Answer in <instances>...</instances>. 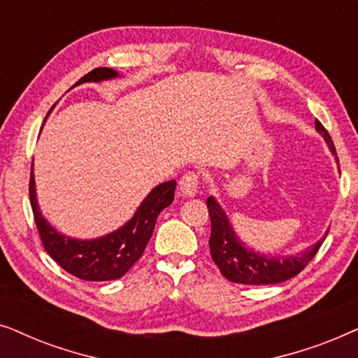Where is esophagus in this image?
<instances>
[{
  "instance_id": "34e87169",
  "label": "esophagus",
  "mask_w": 358,
  "mask_h": 358,
  "mask_svg": "<svg viewBox=\"0 0 358 358\" xmlns=\"http://www.w3.org/2000/svg\"><path fill=\"white\" fill-rule=\"evenodd\" d=\"M179 187L185 197H194L199 192L200 176L197 173H185L179 180Z\"/></svg>"
}]
</instances>
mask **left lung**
I'll use <instances>...</instances> for the list:
<instances>
[{"label":"left lung","mask_w":358,"mask_h":358,"mask_svg":"<svg viewBox=\"0 0 358 358\" xmlns=\"http://www.w3.org/2000/svg\"><path fill=\"white\" fill-rule=\"evenodd\" d=\"M316 130L324 136L326 143L331 146L332 153L336 155L329 131L317 119ZM207 208L210 222H212V234H210L208 244L213 262L217 264L223 277H227L229 282L243 283V285H272V283L285 282L288 278L298 275L313 261L326 238L320 239L298 256L267 257L244 248V244L234 234L228 217L213 197L207 199ZM329 231H326V234Z\"/></svg>","instance_id":"8db88e82"}]
</instances>
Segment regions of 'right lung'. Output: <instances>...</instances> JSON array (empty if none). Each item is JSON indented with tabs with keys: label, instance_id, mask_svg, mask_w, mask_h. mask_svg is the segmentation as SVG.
I'll list each match as a JSON object with an SVG mask.
<instances>
[{
	"label": "right lung",
	"instance_id": "right-lung-1",
	"mask_svg": "<svg viewBox=\"0 0 358 358\" xmlns=\"http://www.w3.org/2000/svg\"><path fill=\"white\" fill-rule=\"evenodd\" d=\"M112 68H94L81 78L76 85L86 81H102L115 78ZM75 85V86H76ZM176 180L159 184L148 194L136 210L134 218L117 231L107 236L81 241L63 236L52 228L38 210L36 199V184L31 168L29 180V199L36 220L38 236L53 261L62 266L68 273L87 282H106L124 277L130 267L138 261L153 234L156 218L174 200Z\"/></svg>",
	"mask_w": 358,
	"mask_h": 358
}]
</instances>
